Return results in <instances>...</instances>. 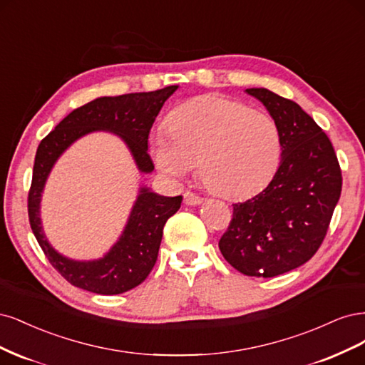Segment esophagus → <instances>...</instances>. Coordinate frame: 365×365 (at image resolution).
I'll use <instances>...</instances> for the list:
<instances>
[{"label":"esophagus","instance_id":"obj_1","mask_svg":"<svg viewBox=\"0 0 365 365\" xmlns=\"http://www.w3.org/2000/svg\"><path fill=\"white\" fill-rule=\"evenodd\" d=\"M202 202H203V198L192 194V192H185L183 194V203L187 205V206H197V205H200Z\"/></svg>","mask_w":365,"mask_h":365}]
</instances>
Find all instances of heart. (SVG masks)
Returning a JSON list of instances; mask_svg holds the SVG:
<instances>
[{"instance_id":"b5f03b06","label":"heart","mask_w":365,"mask_h":365,"mask_svg":"<svg viewBox=\"0 0 365 365\" xmlns=\"http://www.w3.org/2000/svg\"><path fill=\"white\" fill-rule=\"evenodd\" d=\"M170 132L151 138L156 167L174 182L186 179L198 162V175L214 194L240 200L273 179L282 138L272 116L222 96L195 98L175 110Z\"/></svg>"}]
</instances>
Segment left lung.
<instances>
[{"label": "left lung", "instance_id": "1", "mask_svg": "<svg viewBox=\"0 0 365 365\" xmlns=\"http://www.w3.org/2000/svg\"><path fill=\"white\" fill-rule=\"evenodd\" d=\"M245 92L277 123L282 158L262 192L233 205L218 247L240 273L274 277L308 262L319 250L343 179L332 143L297 103L265 88Z\"/></svg>", "mask_w": 365, "mask_h": 365}]
</instances>
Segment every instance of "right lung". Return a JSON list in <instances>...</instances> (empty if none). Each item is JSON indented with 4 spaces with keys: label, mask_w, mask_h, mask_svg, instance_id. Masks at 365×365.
<instances>
[{
    "label": "right lung",
    "mask_w": 365,
    "mask_h": 365,
    "mask_svg": "<svg viewBox=\"0 0 365 365\" xmlns=\"http://www.w3.org/2000/svg\"><path fill=\"white\" fill-rule=\"evenodd\" d=\"M178 85L153 92L100 97L73 110L41 140L29 192L31 230L51 265L69 284L103 296H113L138 287L158 259L163 226L180 209L182 195L165 197L140 186L120 238L98 259L76 261L58 253L46 240L41 220V200L48 175L63 153L76 140L93 132H109L127 145L139 173L155 170L148 155V135L163 103Z\"/></svg>",
    "instance_id": "right-lung-1"
}]
</instances>
